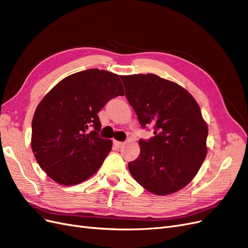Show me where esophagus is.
Segmentation results:
<instances>
[{"instance_id": "34e87169", "label": "esophagus", "mask_w": 248, "mask_h": 248, "mask_svg": "<svg viewBox=\"0 0 248 248\" xmlns=\"http://www.w3.org/2000/svg\"><path fill=\"white\" fill-rule=\"evenodd\" d=\"M114 146L118 149L122 148L124 146V141H119V140H114Z\"/></svg>"}]
</instances>
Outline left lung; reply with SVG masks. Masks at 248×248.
<instances>
[{"label": "left lung", "instance_id": "1", "mask_svg": "<svg viewBox=\"0 0 248 248\" xmlns=\"http://www.w3.org/2000/svg\"><path fill=\"white\" fill-rule=\"evenodd\" d=\"M120 78L140 126L155 130L153 138L140 140V156L128 163L130 174L157 196L182 189L207 155L208 127L199 104L184 88L155 74Z\"/></svg>", "mask_w": 248, "mask_h": 248}]
</instances>
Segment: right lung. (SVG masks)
<instances>
[{
	"label": "right lung",
	"mask_w": 248,
	"mask_h": 248,
	"mask_svg": "<svg viewBox=\"0 0 248 248\" xmlns=\"http://www.w3.org/2000/svg\"><path fill=\"white\" fill-rule=\"evenodd\" d=\"M124 89L117 74L99 69L73 73L57 84L37 107L31 146L40 168L61 185L93 176L111 150L99 137V110ZM90 126L94 130L88 133Z\"/></svg>",
	"instance_id": "obj_1"
}]
</instances>
